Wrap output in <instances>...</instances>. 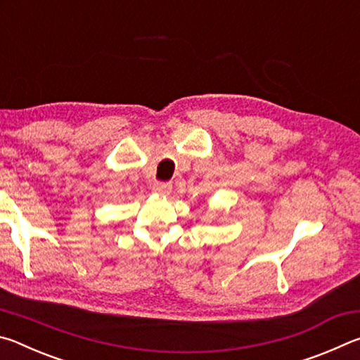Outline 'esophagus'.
I'll use <instances>...</instances> for the list:
<instances>
[{
	"mask_svg": "<svg viewBox=\"0 0 360 360\" xmlns=\"http://www.w3.org/2000/svg\"><path fill=\"white\" fill-rule=\"evenodd\" d=\"M152 191L158 195H169L173 191V186L169 184V182H155L154 187H152Z\"/></svg>",
	"mask_w": 360,
	"mask_h": 360,
	"instance_id": "34e87169",
	"label": "esophagus"
}]
</instances>
